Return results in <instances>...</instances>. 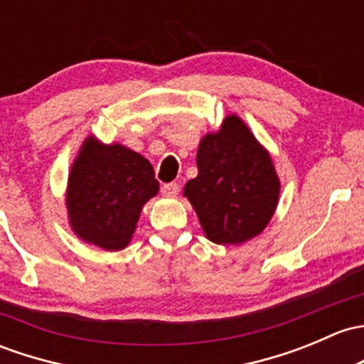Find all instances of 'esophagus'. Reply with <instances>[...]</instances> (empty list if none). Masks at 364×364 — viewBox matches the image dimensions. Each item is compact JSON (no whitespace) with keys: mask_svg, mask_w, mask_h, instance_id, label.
<instances>
[{"mask_svg":"<svg viewBox=\"0 0 364 364\" xmlns=\"http://www.w3.org/2000/svg\"><path fill=\"white\" fill-rule=\"evenodd\" d=\"M178 193H179L178 183H166V185L162 186V195H164V197L174 198V197H178Z\"/></svg>","mask_w":364,"mask_h":364,"instance_id":"obj_1","label":"esophagus"}]
</instances>
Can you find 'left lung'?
Here are the masks:
<instances>
[{"instance_id": "left-lung-1", "label": "left lung", "mask_w": 364, "mask_h": 364, "mask_svg": "<svg viewBox=\"0 0 364 364\" xmlns=\"http://www.w3.org/2000/svg\"><path fill=\"white\" fill-rule=\"evenodd\" d=\"M197 178L183 195L193 205L205 237L237 246L259 235L279 204L281 181L272 156L237 114L198 143Z\"/></svg>"}]
</instances>
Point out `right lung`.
<instances>
[{
	"instance_id": "1",
	"label": "right lung",
	"mask_w": 364,
	"mask_h": 364,
	"mask_svg": "<svg viewBox=\"0 0 364 364\" xmlns=\"http://www.w3.org/2000/svg\"><path fill=\"white\" fill-rule=\"evenodd\" d=\"M159 193L150 160L120 143L87 136L73 162L66 186L71 230L106 251L129 246L143 205Z\"/></svg>"
}]
</instances>
